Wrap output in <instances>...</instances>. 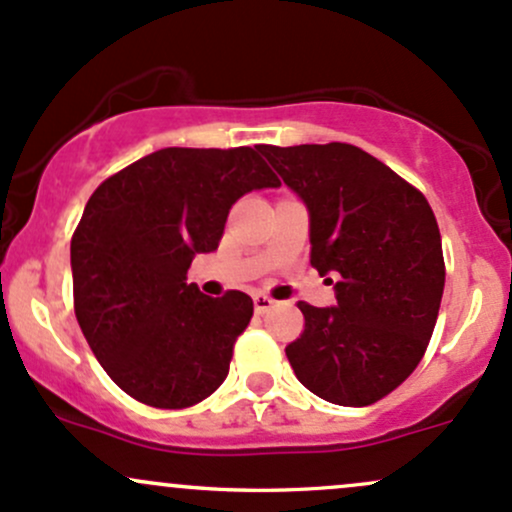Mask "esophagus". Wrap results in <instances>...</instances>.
<instances>
[{
	"label": "esophagus",
	"mask_w": 512,
	"mask_h": 512,
	"mask_svg": "<svg viewBox=\"0 0 512 512\" xmlns=\"http://www.w3.org/2000/svg\"><path fill=\"white\" fill-rule=\"evenodd\" d=\"M273 302H276V300H273L271 295H266V293H256V295H254V307H256L258 315H263V312L271 310Z\"/></svg>",
	"instance_id": "esophagus-1"
}]
</instances>
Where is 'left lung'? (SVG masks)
<instances>
[{"label":"left lung","instance_id":"8db88e82","mask_svg":"<svg viewBox=\"0 0 512 512\" xmlns=\"http://www.w3.org/2000/svg\"><path fill=\"white\" fill-rule=\"evenodd\" d=\"M258 151L307 205L310 263L337 290L334 307L298 302L305 329L285 356L327 403H378L420 364L439 315L444 256L430 202L359 146Z\"/></svg>","mask_w":512,"mask_h":512}]
</instances>
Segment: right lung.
I'll return each instance as SVG.
<instances>
[{"instance_id":"add662e5","label":"right lung","mask_w":512,"mask_h":512,"mask_svg":"<svg viewBox=\"0 0 512 512\" xmlns=\"http://www.w3.org/2000/svg\"><path fill=\"white\" fill-rule=\"evenodd\" d=\"M278 185L258 148H161L92 192L70 241L75 317L124 393L180 410L222 386L254 300L202 295L188 268L241 195Z\"/></svg>"}]
</instances>
